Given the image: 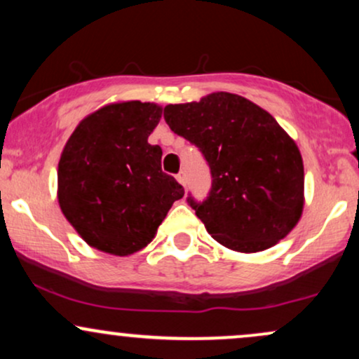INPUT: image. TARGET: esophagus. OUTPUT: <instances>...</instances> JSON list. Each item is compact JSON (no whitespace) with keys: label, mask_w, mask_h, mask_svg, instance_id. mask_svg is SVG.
Here are the masks:
<instances>
[{"label":"esophagus","mask_w":359,"mask_h":359,"mask_svg":"<svg viewBox=\"0 0 359 359\" xmlns=\"http://www.w3.org/2000/svg\"><path fill=\"white\" fill-rule=\"evenodd\" d=\"M177 180H179V182L182 184L184 187L187 185V174H185V170H180L179 174H177Z\"/></svg>","instance_id":"1"}]
</instances>
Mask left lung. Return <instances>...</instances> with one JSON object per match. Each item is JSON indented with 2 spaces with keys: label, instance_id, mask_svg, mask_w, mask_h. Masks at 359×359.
<instances>
[{
  "label": "left lung",
  "instance_id": "left-lung-1",
  "mask_svg": "<svg viewBox=\"0 0 359 359\" xmlns=\"http://www.w3.org/2000/svg\"><path fill=\"white\" fill-rule=\"evenodd\" d=\"M170 130L203 151L212 185L187 203L226 248L257 253L295 228L304 209V163L297 145L265 109L231 93L168 104Z\"/></svg>",
  "mask_w": 359,
  "mask_h": 359
}]
</instances>
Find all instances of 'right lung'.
<instances>
[{"label": "right lung", "mask_w": 359, "mask_h": 359, "mask_svg": "<svg viewBox=\"0 0 359 359\" xmlns=\"http://www.w3.org/2000/svg\"><path fill=\"white\" fill-rule=\"evenodd\" d=\"M160 118L162 108L154 102H113L82 119L65 143L59 205L93 248L137 253L184 197L182 185L162 172V148L148 143Z\"/></svg>", "instance_id": "add662e5"}]
</instances>
